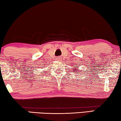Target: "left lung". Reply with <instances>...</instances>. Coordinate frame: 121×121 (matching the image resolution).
<instances>
[{
	"instance_id": "obj_1",
	"label": "left lung",
	"mask_w": 121,
	"mask_h": 121,
	"mask_svg": "<svg viewBox=\"0 0 121 121\" xmlns=\"http://www.w3.org/2000/svg\"><path fill=\"white\" fill-rule=\"evenodd\" d=\"M72 70H73L74 72H75L76 73H80V72H82V70H78V69H77V66H74V68H73Z\"/></svg>"
}]
</instances>
